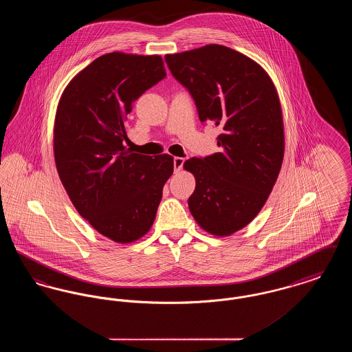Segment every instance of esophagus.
<instances>
[{"mask_svg":"<svg viewBox=\"0 0 352 352\" xmlns=\"http://www.w3.org/2000/svg\"><path fill=\"white\" fill-rule=\"evenodd\" d=\"M184 158H181V157H175V158H174V171H175V173L181 171L182 168H184Z\"/></svg>","mask_w":352,"mask_h":352,"instance_id":"34e87169","label":"esophagus"}]
</instances>
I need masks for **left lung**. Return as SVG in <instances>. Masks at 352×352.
<instances>
[{
    "label": "left lung",
    "instance_id": "8db88e82",
    "mask_svg": "<svg viewBox=\"0 0 352 352\" xmlns=\"http://www.w3.org/2000/svg\"><path fill=\"white\" fill-rule=\"evenodd\" d=\"M165 60L195 100L201 122L221 129L219 153L184 164L195 177L190 212L206 232L230 236L257 217L281 170L284 120L277 89L257 62L221 45L166 54Z\"/></svg>",
    "mask_w": 352,
    "mask_h": 352
}]
</instances>
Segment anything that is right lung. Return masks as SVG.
Masks as SVG:
<instances>
[{
	"label": "right lung",
	"instance_id": "1",
	"mask_svg": "<svg viewBox=\"0 0 352 352\" xmlns=\"http://www.w3.org/2000/svg\"><path fill=\"white\" fill-rule=\"evenodd\" d=\"M165 76L160 55L104 54L71 79L56 107L60 182L80 217L118 244L151 231L174 171L171 155L151 158L122 145L133 101Z\"/></svg>",
	"mask_w": 352,
	"mask_h": 352
}]
</instances>
